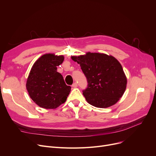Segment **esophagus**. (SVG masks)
<instances>
[{
    "instance_id": "obj_1",
    "label": "esophagus",
    "mask_w": 156,
    "mask_h": 156,
    "mask_svg": "<svg viewBox=\"0 0 156 156\" xmlns=\"http://www.w3.org/2000/svg\"><path fill=\"white\" fill-rule=\"evenodd\" d=\"M72 87H73V88H76V87H78V84H77V83H76V82L74 83L72 85Z\"/></svg>"
}]
</instances>
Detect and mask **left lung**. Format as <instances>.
I'll return each instance as SVG.
<instances>
[{
  "instance_id": "1",
  "label": "left lung",
  "mask_w": 156,
  "mask_h": 156,
  "mask_svg": "<svg viewBox=\"0 0 156 156\" xmlns=\"http://www.w3.org/2000/svg\"><path fill=\"white\" fill-rule=\"evenodd\" d=\"M87 78L88 85L83 90L87 101L93 106L106 108L115 104L123 95L127 79L119 62L112 55L87 52L71 56Z\"/></svg>"
}]
</instances>
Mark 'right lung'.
<instances>
[{"label": "right lung", "mask_w": 156, "mask_h": 156, "mask_svg": "<svg viewBox=\"0 0 156 156\" xmlns=\"http://www.w3.org/2000/svg\"><path fill=\"white\" fill-rule=\"evenodd\" d=\"M64 59L63 55L46 54L33 65L26 86L31 99L41 108L55 109L66 102L69 94L71 87L57 71Z\"/></svg>", "instance_id": "obj_1"}]
</instances>
